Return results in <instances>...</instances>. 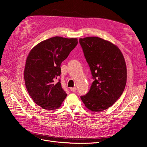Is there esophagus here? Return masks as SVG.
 <instances>
[{"label": "esophagus", "instance_id": "34e87169", "mask_svg": "<svg viewBox=\"0 0 147 147\" xmlns=\"http://www.w3.org/2000/svg\"><path fill=\"white\" fill-rule=\"evenodd\" d=\"M70 90L71 91H72V92H75V91H76V90H77V88H76V87L70 88Z\"/></svg>", "mask_w": 147, "mask_h": 147}]
</instances>
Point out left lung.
Here are the masks:
<instances>
[{
  "instance_id": "left-lung-1",
  "label": "left lung",
  "mask_w": 147,
  "mask_h": 147,
  "mask_svg": "<svg viewBox=\"0 0 147 147\" xmlns=\"http://www.w3.org/2000/svg\"><path fill=\"white\" fill-rule=\"evenodd\" d=\"M79 42L94 80L81 99L92 112H101L123 94L127 80L126 62L119 48L108 40L88 37L80 38Z\"/></svg>"
}]
</instances>
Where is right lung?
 Wrapping results in <instances>:
<instances>
[{"instance_id":"obj_1","label":"right lung","mask_w":147,"mask_h":147,"mask_svg":"<svg viewBox=\"0 0 147 147\" xmlns=\"http://www.w3.org/2000/svg\"><path fill=\"white\" fill-rule=\"evenodd\" d=\"M77 38L54 37L38 43L29 53L24 72L25 85L31 98L47 110L59 109L67 94L60 80L61 64L77 46Z\"/></svg>"}]
</instances>
